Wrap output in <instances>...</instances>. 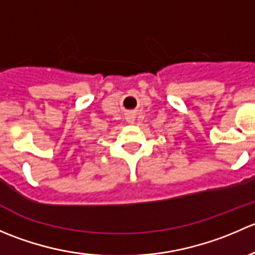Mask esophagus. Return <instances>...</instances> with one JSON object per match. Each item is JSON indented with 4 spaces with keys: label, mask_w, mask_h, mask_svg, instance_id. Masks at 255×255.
<instances>
[{
    "label": "esophagus",
    "mask_w": 255,
    "mask_h": 255,
    "mask_svg": "<svg viewBox=\"0 0 255 255\" xmlns=\"http://www.w3.org/2000/svg\"><path fill=\"white\" fill-rule=\"evenodd\" d=\"M127 121H128V122H129V123H133V122H134V116H133V115L127 116Z\"/></svg>",
    "instance_id": "1"
}]
</instances>
